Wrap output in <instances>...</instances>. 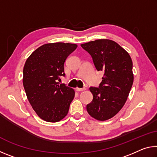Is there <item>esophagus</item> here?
I'll list each match as a JSON object with an SVG mask.
<instances>
[{
    "label": "esophagus",
    "instance_id": "esophagus-1",
    "mask_svg": "<svg viewBox=\"0 0 157 157\" xmlns=\"http://www.w3.org/2000/svg\"><path fill=\"white\" fill-rule=\"evenodd\" d=\"M85 89L84 88H76V91L78 92H79V91H84Z\"/></svg>",
    "mask_w": 157,
    "mask_h": 157
}]
</instances>
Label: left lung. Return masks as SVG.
<instances>
[{"mask_svg": "<svg viewBox=\"0 0 157 157\" xmlns=\"http://www.w3.org/2000/svg\"><path fill=\"white\" fill-rule=\"evenodd\" d=\"M91 55L98 71L104 76L98 88L90 87L93 100L87 112L100 121L116 116L125 104L134 82L131 57L123 48L110 39H98L81 44Z\"/></svg>", "mask_w": 157, "mask_h": 157, "instance_id": "8db88e82", "label": "left lung"}]
</instances>
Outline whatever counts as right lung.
<instances>
[{"label":"right lung","mask_w":157,"mask_h":157,"mask_svg":"<svg viewBox=\"0 0 157 157\" xmlns=\"http://www.w3.org/2000/svg\"><path fill=\"white\" fill-rule=\"evenodd\" d=\"M78 45L50 43L36 49L26 60L23 67V84L27 98L39 118L57 123L64 118L75 97L72 88L59 84L64 76L65 61Z\"/></svg>","instance_id":"obj_1"}]
</instances>
